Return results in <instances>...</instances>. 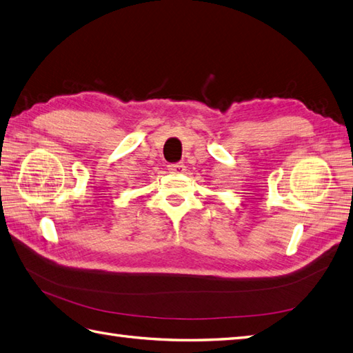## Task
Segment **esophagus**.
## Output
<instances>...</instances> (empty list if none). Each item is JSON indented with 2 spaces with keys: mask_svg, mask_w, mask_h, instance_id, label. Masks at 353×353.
<instances>
[{
  "mask_svg": "<svg viewBox=\"0 0 353 353\" xmlns=\"http://www.w3.org/2000/svg\"><path fill=\"white\" fill-rule=\"evenodd\" d=\"M168 171L170 173H174V174H182L185 171V165L182 162H177V163H170L168 165Z\"/></svg>",
  "mask_w": 353,
  "mask_h": 353,
  "instance_id": "obj_1",
  "label": "esophagus"
}]
</instances>
